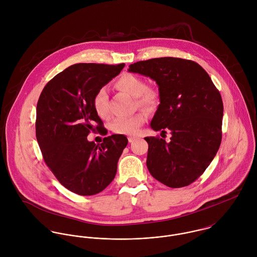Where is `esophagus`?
<instances>
[{"mask_svg": "<svg viewBox=\"0 0 257 257\" xmlns=\"http://www.w3.org/2000/svg\"><path fill=\"white\" fill-rule=\"evenodd\" d=\"M127 140H128V143H134L135 141L138 140V138H136V137H128Z\"/></svg>", "mask_w": 257, "mask_h": 257, "instance_id": "34e87169", "label": "esophagus"}]
</instances>
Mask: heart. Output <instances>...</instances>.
<instances>
[{"label": "heart", "instance_id": "b5f03b06", "mask_svg": "<svg viewBox=\"0 0 257 257\" xmlns=\"http://www.w3.org/2000/svg\"><path fill=\"white\" fill-rule=\"evenodd\" d=\"M117 89L136 97L137 104L146 110H153L159 103V94L153 88L146 87L145 82L134 74H123L116 82ZM93 108L96 114L101 118L109 116L108 110V94L106 88H101L93 99ZM147 114L144 111H139L128 117L115 118L110 128L116 135H135L139 128L146 122Z\"/></svg>", "mask_w": 257, "mask_h": 257}]
</instances>
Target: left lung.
Here are the masks:
<instances>
[{"label":"left lung","mask_w":257,"mask_h":257,"mask_svg":"<svg viewBox=\"0 0 257 257\" xmlns=\"http://www.w3.org/2000/svg\"><path fill=\"white\" fill-rule=\"evenodd\" d=\"M128 71L156 82L160 104L150 126L172 135L169 143L159 137L145 138L150 174L170 188L193 183L220 148L223 106L219 90L203 67L182 58L139 61Z\"/></svg>","instance_id":"left-lung-1"}]
</instances>
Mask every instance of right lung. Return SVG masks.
Wrapping results in <instances>:
<instances>
[{
    "label": "right lung",
    "instance_id": "right-lung-1",
    "mask_svg": "<svg viewBox=\"0 0 257 257\" xmlns=\"http://www.w3.org/2000/svg\"><path fill=\"white\" fill-rule=\"evenodd\" d=\"M123 67L124 63L74 64L53 77L39 96L38 146L57 180L75 194H98L115 176L118 158L127 145L126 137L112 135L101 145L89 142L87 137L104 128L93 108L94 96Z\"/></svg>",
    "mask_w": 257,
    "mask_h": 257
}]
</instances>
